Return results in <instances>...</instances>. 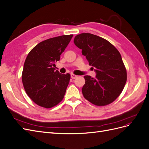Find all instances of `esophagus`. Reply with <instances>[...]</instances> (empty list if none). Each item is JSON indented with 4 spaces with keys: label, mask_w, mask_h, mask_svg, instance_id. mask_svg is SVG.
Wrapping results in <instances>:
<instances>
[{
    "label": "esophagus",
    "mask_w": 149,
    "mask_h": 149,
    "mask_svg": "<svg viewBox=\"0 0 149 149\" xmlns=\"http://www.w3.org/2000/svg\"><path fill=\"white\" fill-rule=\"evenodd\" d=\"M77 77H78V76H76V75L73 74V73L71 74V78L72 79H75V78H76Z\"/></svg>",
    "instance_id": "esophagus-1"
}]
</instances>
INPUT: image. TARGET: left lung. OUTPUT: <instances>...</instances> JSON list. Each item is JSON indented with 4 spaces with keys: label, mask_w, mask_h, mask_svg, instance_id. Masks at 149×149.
<instances>
[{
    "label": "left lung",
    "mask_w": 149,
    "mask_h": 149,
    "mask_svg": "<svg viewBox=\"0 0 149 149\" xmlns=\"http://www.w3.org/2000/svg\"><path fill=\"white\" fill-rule=\"evenodd\" d=\"M75 45L82 49L89 65L94 68L95 78L84 76V98L96 106H106L116 100L127 81V72L119 51L99 36L83 33L76 35Z\"/></svg>",
    "instance_id": "left-lung-1"
}]
</instances>
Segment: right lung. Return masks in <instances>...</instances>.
<instances>
[{"mask_svg": "<svg viewBox=\"0 0 149 149\" xmlns=\"http://www.w3.org/2000/svg\"><path fill=\"white\" fill-rule=\"evenodd\" d=\"M73 36L65 35L44 40L26 58L22 83L27 95L40 106L51 108L64 97L70 74L60 73L54 67Z\"/></svg>", "mask_w": 149, "mask_h": 149, "instance_id": "add662e5", "label": "right lung"}]
</instances>
